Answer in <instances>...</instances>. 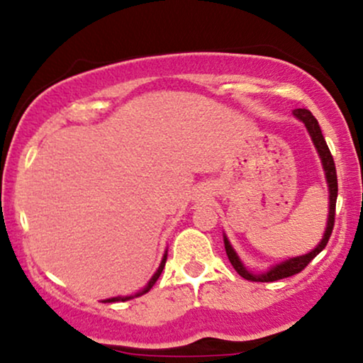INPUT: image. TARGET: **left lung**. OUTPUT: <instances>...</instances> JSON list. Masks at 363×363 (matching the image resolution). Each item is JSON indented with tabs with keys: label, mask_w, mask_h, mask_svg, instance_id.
<instances>
[{
	"label": "left lung",
	"mask_w": 363,
	"mask_h": 363,
	"mask_svg": "<svg viewBox=\"0 0 363 363\" xmlns=\"http://www.w3.org/2000/svg\"><path fill=\"white\" fill-rule=\"evenodd\" d=\"M292 113H294L296 118H299V120L306 125L308 132H309V135H311V138L314 142V147L318 148V154H320V157H321L323 169H325V172H326V181H328V187H330L328 225H326L325 237H323L320 245L314 248V250L306 253V255L294 257V259L282 262V264H279V265H276V267L270 269L269 272L259 274V276H257V274L248 272V270L243 267V264L240 262L238 255L235 253V250L230 245V242L225 237L226 255H228L231 265H233V269L237 270L240 276H242L243 279H247V281H252V282H274V281H279V279H286V277H291V276H296V274H299L301 270L306 269V265L309 264V262H311L314 257H316L318 253H320L323 248L326 247V243H328V240L331 237V231H333V226H335V208H336V196H338V179H336V167H335L333 155H331L330 148H328V145H326V140L321 133L320 125H318V120L311 115V111L306 110V108H298V110H294Z\"/></svg>",
	"instance_id": "1"
}]
</instances>
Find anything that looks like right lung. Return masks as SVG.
Instances as JSON below:
<instances>
[{
	"mask_svg": "<svg viewBox=\"0 0 363 363\" xmlns=\"http://www.w3.org/2000/svg\"><path fill=\"white\" fill-rule=\"evenodd\" d=\"M165 260H167V255H164L162 262H160V267H159V270H157V272L154 274V277L150 279V282L147 284V287H145V289H143V291H140L137 296L147 294V292L152 289V286H154V284L157 282V279H159V277H160V274H162V270H164V267H165ZM128 299H132V298H111V299H106V303H115V301H128Z\"/></svg>",
	"mask_w": 363,
	"mask_h": 363,
	"instance_id": "add662e5",
	"label": "right lung"
}]
</instances>
